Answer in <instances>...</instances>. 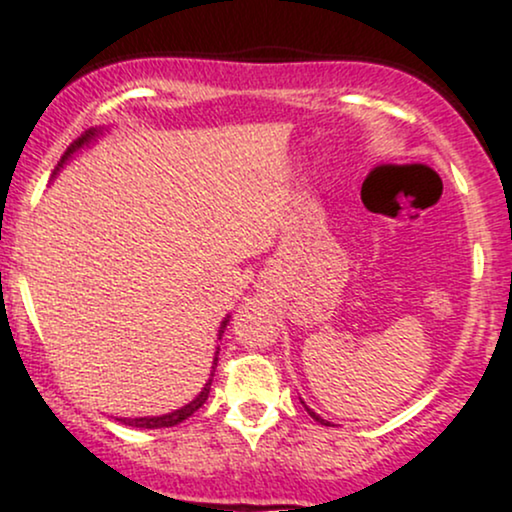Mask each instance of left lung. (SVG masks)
Segmentation results:
<instances>
[{"instance_id": "8db88e82", "label": "left lung", "mask_w": 512, "mask_h": 512, "mask_svg": "<svg viewBox=\"0 0 512 512\" xmlns=\"http://www.w3.org/2000/svg\"><path fill=\"white\" fill-rule=\"evenodd\" d=\"M301 404H303V407H305V411H308V414H310V416H313V419L317 421V424H322V426H330V421H325V419H322V416H320V414H315V411H313V409H310V407H308V404H305V402H301Z\"/></svg>"}]
</instances>
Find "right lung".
<instances>
[{
    "mask_svg": "<svg viewBox=\"0 0 512 512\" xmlns=\"http://www.w3.org/2000/svg\"><path fill=\"white\" fill-rule=\"evenodd\" d=\"M103 132H105L103 127H91V129H86V132L81 134V137L76 139L74 144H69V149L64 151V156L60 158V163H57L55 175H57V170H60L64 163H67L69 158L76 154V151H81V149H84V146L96 142V139L101 137ZM228 320H231V315L223 317V322H221V327H219V339L223 337V330H226ZM216 363H219V349H216V354H214V363H211V378L207 380V385H204L202 392H199V395L192 399V402H187L185 407H180V409H175V411H168V414H161V416H137V419H125V416H122V419H117V421H120V424H125V426H132V428H168V426L182 424V421L190 419V416L195 414L199 407H204V402H207L209 390H211V380H214Z\"/></svg>",
    "mask_w": 512,
    "mask_h": 512,
    "instance_id": "obj_1",
    "label": "right lung"
}]
</instances>
